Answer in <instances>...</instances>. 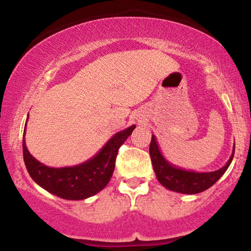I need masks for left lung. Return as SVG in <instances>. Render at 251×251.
<instances>
[{
  "label": "left lung",
  "instance_id": "obj_1",
  "mask_svg": "<svg viewBox=\"0 0 251 251\" xmlns=\"http://www.w3.org/2000/svg\"><path fill=\"white\" fill-rule=\"evenodd\" d=\"M234 153L235 145L229 160L223 168L211 172H196L192 170L180 169L170 163L163 155L153 134L150 143V155L157 179L164 188L185 195L200 194L211 188L229 168L234 158Z\"/></svg>",
  "mask_w": 251,
  "mask_h": 251
}]
</instances>
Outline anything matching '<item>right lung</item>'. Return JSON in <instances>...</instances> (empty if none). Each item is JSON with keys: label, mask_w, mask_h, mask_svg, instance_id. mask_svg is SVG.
Returning <instances> with one entry per match:
<instances>
[{"label": "right lung", "mask_w": 251, "mask_h": 251, "mask_svg": "<svg viewBox=\"0 0 251 251\" xmlns=\"http://www.w3.org/2000/svg\"><path fill=\"white\" fill-rule=\"evenodd\" d=\"M134 127L135 126L132 125L114 134L91 159L79 165L66 168H50L35 159L25 146V128L22 150L25 168L31 179L46 191L63 200H86L100 192L107 185L116 166L118 150L132 134Z\"/></svg>", "instance_id": "right-lung-1"}]
</instances>
